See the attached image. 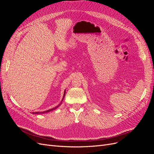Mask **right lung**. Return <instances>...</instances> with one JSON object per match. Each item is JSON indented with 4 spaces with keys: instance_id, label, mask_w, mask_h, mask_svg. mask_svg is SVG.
I'll use <instances>...</instances> for the list:
<instances>
[{
    "instance_id": "obj_1",
    "label": "right lung",
    "mask_w": 154,
    "mask_h": 154,
    "mask_svg": "<svg viewBox=\"0 0 154 154\" xmlns=\"http://www.w3.org/2000/svg\"><path fill=\"white\" fill-rule=\"evenodd\" d=\"M65 94H66V91L64 92V95H63V99H62V101H61V103H60L58 106H57L56 107H54V108H53V109H49V110H46V111H44V112H32V114H44V113H48V112H49L50 111H52V110H54V109H57L58 107L62 104V101H63V98H64V96H65Z\"/></svg>"
}]
</instances>
